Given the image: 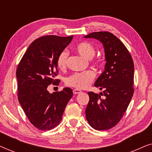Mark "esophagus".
Returning a JSON list of instances; mask_svg holds the SVG:
<instances>
[{
    "instance_id": "1",
    "label": "esophagus",
    "mask_w": 152,
    "mask_h": 152,
    "mask_svg": "<svg viewBox=\"0 0 152 152\" xmlns=\"http://www.w3.org/2000/svg\"><path fill=\"white\" fill-rule=\"evenodd\" d=\"M82 93V91L79 90V89H74L73 90L74 94H79V93Z\"/></svg>"
}]
</instances>
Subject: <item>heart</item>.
I'll use <instances>...</instances> for the list:
<instances>
[{
	"label": "heart",
	"instance_id": "b5f03b06",
	"mask_svg": "<svg viewBox=\"0 0 152 152\" xmlns=\"http://www.w3.org/2000/svg\"><path fill=\"white\" fill-rule=\"evenodd\" d=\"M77 53L88 59H91L95 56V49L91 43L88 42H81L75 47ZM68 57L67 50H64L59 54L57 58V65L59 69L63 70L66 68ZM94 64L97 67H102V61L100 59H95ZM95 77L93 70H88L82 72H76L68 76L66 79V84L69 86L79 89H84L89 86Z\"/></svg>",
	"mask_w": 152,
	"mask_h": 152
}]
</instances>
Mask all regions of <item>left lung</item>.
<instances>
[{"mask_svg":"<svg viewBox=\"0 0 152 152\" xmlns=\"http://www.w3.org/2000/svg\"><path fill=\"white\" fill-rule=\"evenodd\" d=\"M84 37L97 39L102 43L107 61L104 71L95 83V87L104 91L99 95L88 93L86 118L95 129H109L120 121L132 98L134 61L123 43L111 32H95Z\"/></svg>","mask_w":152,"mask_h":152,"instance_id":"obj_1","label":"left lung"}]
</instances>
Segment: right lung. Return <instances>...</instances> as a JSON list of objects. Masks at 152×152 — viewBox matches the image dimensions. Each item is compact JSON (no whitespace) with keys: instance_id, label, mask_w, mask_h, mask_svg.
<instances>
[{"instance_id":"add662e5","label":"right lung","mask_w":152,"mask_h":152,"mask_svg":"<svg viewBox=\"0 0 152 152\" xmlns=\"http://www.w3.org/2000/svg\"><path fill=\"white\" fill-rule=\"evenodd\" d=\"M73 36L47 35L30 45L16 70L18 98L30 122L40 130H50L61 122L72 91L64 88L50 93V84L59 85L57 58Z\"/></svg>"}]
</instances>
